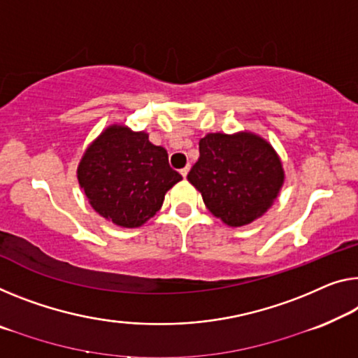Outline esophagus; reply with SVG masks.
Listing matches in <instances>:
<instances>
[{"instance_id": "obj_1", "label": "esophagus", "mask_w": 358, "mask_h": 358, "mask_svg": "<svg viewBox=\"0 0 358 358\" xmlns=\"http://www.w3.org/2000/svg\"><path fill=\"white\" fill-rule=\"evenodd\" d=\"M189 171H190L189 164H187V166H185L184 169H180V174H182V178H187V174H189Z\"/></svg>"}]
</instances>
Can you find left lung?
I'll return each mask as SVG.
<instances>
[{"label": "left lung", "mask_w": 358, "mask_h": 358, "mask_svg": "<svg viewBox=\"0 0 358 358\" xmlns=\"http://www.w3.org/2000/svg\"><path fill=\"white\" fill-rule=\"evenodd\" d=\"M187 179L214 216L241 227L266 213L283 184L273 148L255 134H208Z\"/></svg>", "instance_id": "1"}]
</instances>
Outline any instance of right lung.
<instances>
[{
	"label": "right lung",
	"mask_w": 358,
	"mask_h": 358,
	"mask_svg": "<svg viewBox=\"0 0 358 358\" xmlns=\"http://www.w3.org/2000/svg\"><path fill=\"white\" fill-rule=\"evenodd\" d=\"M180 179L163 147L124 126L103 131L78 166L80 185L91 206L102 217L129 229L155 216L164 194Z\"/></svg>",
	"instance_id": "obj_1"
}]
</instances>
